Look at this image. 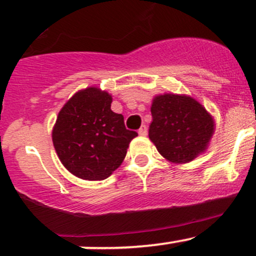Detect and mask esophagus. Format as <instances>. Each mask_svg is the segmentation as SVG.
Listing matches in <instances>:
<instances>
[{
	"label": "esophagus",
	"instance_id": "obj_1",
	"mask_svg": "<svg viewBox=\"0 0 256 256\" xmlns=\"http://www.w3.org/2000/svg\"><path fill=\"white\" fill-rule=\"evenodd\" d=\"M138 135L140 136H146L148 135V126L142 125L140 128H138Z\"/></svg>",
	"mask_w": 256,
	"mask_h": 256
}]
</instances>
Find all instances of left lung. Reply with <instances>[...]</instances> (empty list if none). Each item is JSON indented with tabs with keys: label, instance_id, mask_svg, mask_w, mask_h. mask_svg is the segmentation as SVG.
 <instances>
[{
	"label": "left lung",
	"instance_id": "1",
	"mask_svg": "<svg viewBox=\"0 0 256 256\" xmlns=\"http://www.w3.org/2000/svg\"><path fill=\"white\" fill-rule=\"evenodd\" d=\"M148 138L161 156L174 164H188L209 148L214 118L188 95L162 94L152 98Z\"/></svg>",
	"mask_w": 256,
	"mask_h": 256
}]
</instances>
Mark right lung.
Wrapping results in <instances>:
<instances>
[{"label":"right lung","mask_w":256,"mask_h":256,"mask_svg":"<svg viewBox=\"0 0 256 256\" xmlns=\"http://www.w3.org/2000/svg\"><path fill=\"white\" fill-rule=\"evenodd\" d=\"M112 96L90 86L78 91L57 115L52 142L62 165L76 178H108L122 164L138 136L126 130L124 116L111 110Z\"/></svg>","instance_id":"obj_1"}]
</instances>
